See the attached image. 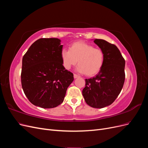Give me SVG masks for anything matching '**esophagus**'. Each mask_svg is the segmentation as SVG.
Segmentation results:
<instances>
[{
  "instance_id": "esophagus-1",
  "label": "esophagus",
  "mask_w": 148,
  "mask_h": 148,
  "mask_svg": "<svg viewBox=\"0 0 148 148\" xmlns=\"http://www.w3.org/2000/svg\"><path fill=\"white\" fill-rule=\"evenodd\" d=\"M73 77H74V78H77L79 77V76L78 75H77V74H74L73 75Z\"/></svg>"
}]
</instances>
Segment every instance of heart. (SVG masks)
Here are the masks:
<instances>
[{"label": "heart", "instance_id": "obj_1", "mask_svg": "<svg viewBox=\"0 0 148 148\" xmlns=\"http://www.w3.org/2000/svg\"><path fill=\"white\" fill-rule=\"evenodd\" d=\"M60 56L62 64L66 70L77 64L79 73L93 77L100 72L104 64V52L99 48L83 41L72 43L69 50L63 49Z\"/></svg>", "mask_w": 148, "mask_h": 148}]
</instances>
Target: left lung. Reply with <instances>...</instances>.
Returning a JSON list of instances; mask_svg holds the SVG:
<instances>
[{
  "label": "left lung",
  "mask_w": 148,
  "mask_h": 148,
  "mask_svg": "<svg viewBox=\"0 0 148 148\" xmlns=\"http://www.w3.org/2000/svg\"><path fill=\"white\" fill-rule=\"evenodd\" d=\"M94 42L104 51V64L96 77L85 79L82 94L88 105L101 109L112 104L121 92L125 78V61L114 44L98 39Z\"/></svg>",
  "instance_id": "8db88e82"
}]
</instances>
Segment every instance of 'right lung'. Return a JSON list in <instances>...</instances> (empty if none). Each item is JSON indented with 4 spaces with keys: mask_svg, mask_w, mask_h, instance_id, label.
<instances>
[{
    "mask_svg": "<svg viewBox=\"0 0 148 148\" xmlns=\"http://www.w3.org/2000/svg\"><path fill=\"white\" fill-rule=\"evenodd\" d=\"M57 38H41L31 45L22 59L21 86L34 106L53 108L63 102L73 74L62 64L63 45Z\"/></svg>",
    "mask_w": 148,
    "mask_h": 148,
    "instance_id": "right-lung-1",
    "label": "right lung"
}]
</instances>
